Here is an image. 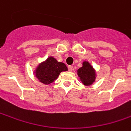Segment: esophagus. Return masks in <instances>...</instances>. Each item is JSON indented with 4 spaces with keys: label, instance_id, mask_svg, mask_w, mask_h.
Segmentation results:
<instances>
[{
    "label": "esophagus",
    "instance_id": "34e87169",
    "mask_svg": "<svg viewBox=\"0 0 131 131\" xmlns=\"http://www.w3.org/2000/svg\"><path fill=\"white\" fill-rule=\"evenodd\" d=\"M68 69H69V72H71V71H72L73 69V67L72 65H69L68 66Z\"/></svg>",
    "mask_w": 131,
    "mask_h": 131
}]
</instances>
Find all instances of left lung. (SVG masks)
<instances>
[{
  "instance_id": "obj_1",
  "label": "left lung",
  "mask_w": 131,
  "mask_h": 131,
  "mask_svg": "<svg viewBox=\"0 0 131 131\" xmlns=\"http://www.w3.org/2000/svg\"><path fill=\"white\" fill-rule=\"evenodd\" d=\"M77 74L84 85H90L95 80V71L88 62H83L82 67L77 70Z\"/></svg>"
}]
</instances>
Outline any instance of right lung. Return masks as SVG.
Masks as SVG:
<instances>
[{"mask_svg":"<svg viewBox=\"0 0 131 131\" xmlns=\"http://www.w3.org/2000/svg\"><path fill=\"white\" fill-rule=\"evenodd\" d=\"M64 71H67L65 64L50 57L36 68V76L41 82L49 84L58 77L60 72Z\"/></svg>","mask_w":131,"mask_h":131,"instance_id":"obj_1","label":"right lung"}]
</instances>
